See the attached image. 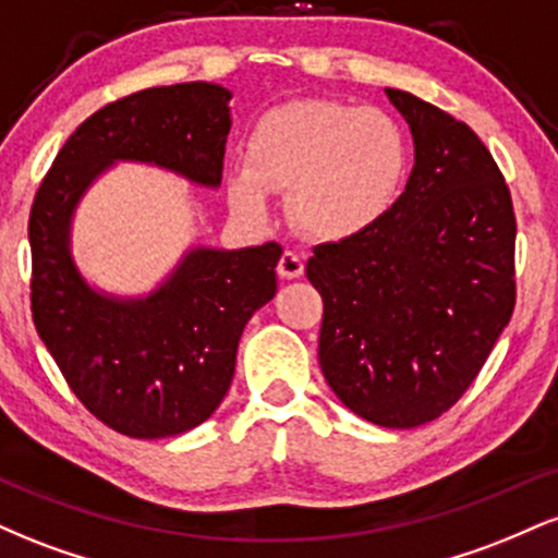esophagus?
Returning <instances> with one entry per match:
<instances>
[{"label": "esophagus", "mask_w": 558, "mask_h": 558, "mask_svg": "<svg viewBox=\"0 0 558 558\" xmlns=\"http://www.w3.org/2000/svg\"><path fill=\"white\" fill-rule=\"evenodd\" d=\"M278 275L286 280H296L304 275V259L296 252H283L278 262Z\"/></svg>", "instance_id": "34e87169"}]
</instances>
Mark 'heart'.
<instances>
[{"label":"heart","mask_w":558,"mask_h":558,"mask_svg":"<svg viewBox=\"0 0 558 558\" xmlns=\"http://www.w3.org/2000/svg\"><path fill=\"white\" fill-rule=\"evenodd\" d=\"M407 170V138L386 112L301 99L254 123L246 165L228 172V194L243 215L265 217L267 194L291 191L288 209L304 233L345 241L386 220Z\"/></svg>","instance_id":"heart-1"}]
</instances>
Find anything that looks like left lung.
<instances>
[{"label":"left lung","mask_w":558,"mask_h":558,"mask_svg":"<svg viewBox=\"0 0 558 558\" xmlns=\"http://www.w3.org/2000/svg\"><path fill=\"white\" fill-rule=\"evenodd\" d=\"M414 138L407 189L380 226L319 243V367L380 427H420L472 386L517 301V220L496 159L462 120L386 88Z\"/></svg>","instance_id":"left-lung-1"}]
</instances>
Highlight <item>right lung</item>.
Wrapping results in <instances>:
<instances>
[{
	"label": "right lung",
	"instance_id": "add662e5",
	"mask_svg": "<svg viewBox=\"0 0 558 558\" xmlns=\"http://www.w3.org/2000/svg\"><path fill=\"white\" fill-rule=\"evenodd\" d=\"M228 101V88L194 81L101 107L65 141L31 207L38 338L83 407L131 438H170L213 417L233 380L243 328L278 291L283 248L196 246L149 296L120 299L83 280L70 226L88 185L114 162L157 165L217 189Z\"/></svg>",
	"mask_w": 558,
	"mask_h": 558
}]
</instances>
